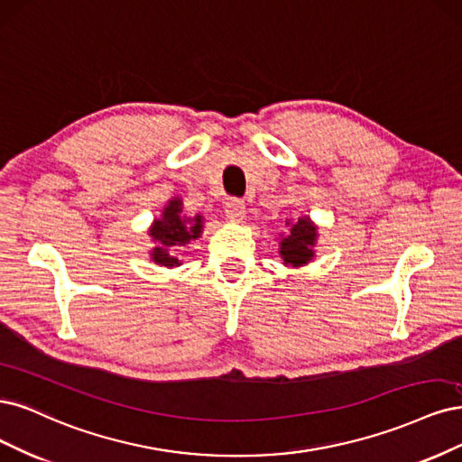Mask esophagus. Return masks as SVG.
Instances as JSON below:
<instances>
[{
  "label": "esophagus",
  "instance_id": "34e87169",
  "mask_svg": "<svg viewBox=\"0 0 462 462\" xmlns=\"http://www.w3.org/2000/svg\"><path fill=\"white\" fill-rule=\"evenodd\" d=\"M225 215L232 222H242L245 217V203L242 199H230L225 205Z\"/></svg>",
  "mask_w": 462,
  "mask_h": 462
}]
</instances>
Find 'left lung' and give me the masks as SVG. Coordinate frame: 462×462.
I'll use <instances>...</instances> for the list:
<instances>
[{
  "mask_svg": "<svg viewBox=\"0 0 462 462\" xmlns=\"http://www.w3.org/2000/svg\"><path fill=\"white\" fill-rule=\"evenodd\" d=\"M288 234L280 240V257L284 259V264L290 266H303L312 257H315V244H317V226L312 225L309 217L297 218V222L286 220Z\"/></svg>",
  "mask_w": 462,
  "mask_h": 462,
  "instance_id": "left-lung-1",
  "label": "left lung"
}]
</instances>
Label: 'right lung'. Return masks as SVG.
<instances>
[{
	"label": "right lung",
	"mask_w": 462,
	"mask_h": 462,
	"mask_svg": "<svg viewBox=\"0 0 462 462\" xmlns=\"http://www.w3.org/2000/svg\"><path fill=\"white\" fill-rule=\"evenodd\" d=\"M203 230V217H184L182 215V199L172 198L162 209L161 218H155L150 228L152 240L155 247L152 249V261L161 266H178L182 261L172 253L180 251L189 242L198 240Z\"/></svg>",
	"instance_id": "add662e5"
}]
</instances>
